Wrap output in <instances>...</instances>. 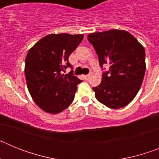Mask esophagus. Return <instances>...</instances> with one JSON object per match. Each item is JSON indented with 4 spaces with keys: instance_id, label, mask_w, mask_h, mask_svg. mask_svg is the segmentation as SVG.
I'll use <instances>...</instances> for the list:
<instances>
[{
    "instance_id": "1",
    "label": "esophagus",
    "mask_w": 159,
    "mask_h": 159,
    "mask_svg": "<svg viewBox=\"0 0 159 159\" xmlns=\"http://www.w3.org/2000/svg\"><path fill=\"white\" fill-rule=\"evenodd\" d=\"M90 75H84V79H85V80H88V79H89V77H90Z\"/></svg>"
}]
</instances>
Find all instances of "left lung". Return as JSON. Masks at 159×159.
<instances>
[{
	"mask_svg": "<svg viewBox=\"0 0 159 159\" xmlns=\"http://www.w3.org/2000/svg\"><path fill=\"white\" fill-rule=\"evenodd\" d=\"M88 40L96 51L100 67L110 64L100 84L93 88L95 98L112 109L127 106L143 84L146 71L144 47L128 32L118 29L93 32Z\"/></svg>",
	"mask_w": 159,
	"mask_h": 159,
	"instance_id": "left-lung-1",
	"label": "left lung"
}]
</instances>
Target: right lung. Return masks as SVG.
<instances>
[{
  "label": "right lung",
  "instance_id": "1",
  "mask_svg": "<svg viewBox=\"0 0 159 159\" xmlns=\"http://www.w3.org/2000/svg\"><path fill=\"white\" fill-rule=\"evenodd\" d=\"M84 39L83 34H49L29 49L25 73L29 92L43 111L58 114L70 106L82 81L72 73L61 74L68 57Z\"/></svg>",
  "mask_w": 159,
  "mask_h": 159
}]
</instances>
